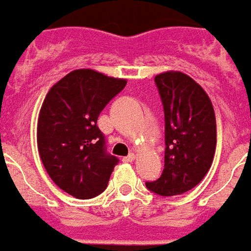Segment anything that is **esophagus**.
Returning a JSON list of instances; mask_svg holds the SVG:
<instances>
[{
    "label": "esophagus",
    "mask_w": 251,
    "mask_h": 251,
    "mask_svg": "<svg viewBox=\"0 0 251 251\" xmlns=\"http://www.w3.org/2000/svg\"><path fill=\"white\" fill-rule=\"evenodd\" d=\"M122 160H124V162H125V163L134 162V160H136V155H134V153H130V155H127V156H126V157H124Z\"/></svg>",
    "instance_id": "obj_1"
}]
</instances>
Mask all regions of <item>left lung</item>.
<instances>
[{
  "mask_svg": "<svg viewBox=\"0 0 251 251\" xmlns=\"http://www.w3.org/2000/svg\"><path fill=\"white\" fill-rule=\"evenodd\" d=\"M166 121L164 168L145 185L159 196H178L202 180L216 150V118L209 96L192 77L168 71L155 77Z\"/></svg>",
  "mask_w": 251,
  "mask_h": 251,
  "instance_id": "obj_1",
  "label": "left lung"
}]
</instances>
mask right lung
Returning a JSON list of instances; mask_svg holds the SVG:
<instances>
[{
  "instance_id": "1",
  "label": "right lung",
  "mask_w": 251,
  "mask_h": 251,
  "mask_svg": "<svg viewBox=\"0 0 251 251\" xmlns=\"http://www.w3.org/2000/svg\"><path fill=\"white\" fill-rule=\"evenodd\" d=\"M125 78L92 69H77L47 92L38 118V150L57 186L80 200L107 187L118 159L106 152L98 117L125 88Z\"/></svg>"
}]
</instances>
